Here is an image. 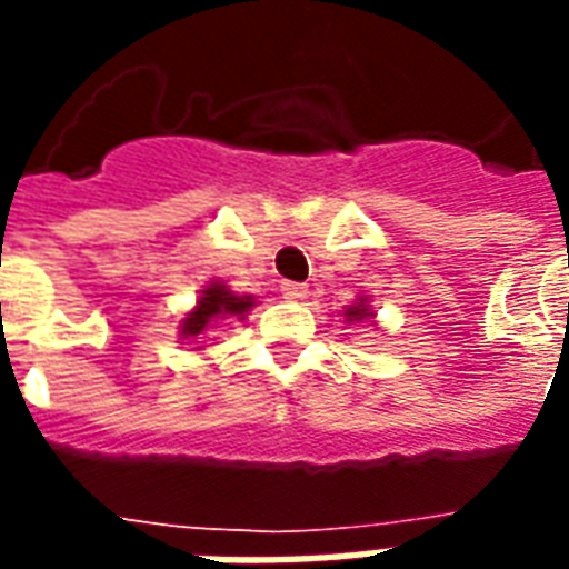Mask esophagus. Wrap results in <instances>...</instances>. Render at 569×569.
Listing matches in <instances>:
<instances>
[{
  "instance_id": "1",
  "label": "esophagus",
  "mask_w": 569,
  "mask_h": 569,
  "mask_svg": "<svg viewBox=\"0 0 569 569\" xmlns=\"http://www.w3.org/2000/svg\"><path fill=\"white\" fill-rule=\"evenodd\" d=\"M280 292H283V298H305L308 296V286L286 280V283H280Z\"/></svg>"
}]
</instances>
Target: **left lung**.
Masks as SVG:
<instances>
[{
    "mask_svg": "<svg viewBox=\"0 0 569 569\" xmlns=\"http://www.w3.org/2000/svg\"><path fill=\"white\" fill-rule=\"evenodd\" d=\"M347 320H366L369 317V310H366V305H353L350 310H345Z\"/></svg>",
    "mask_w": 569,
    "mask_h": 569,
    "instance_id": "8db88e82",
    "label": "left lung"
}]
</instances>
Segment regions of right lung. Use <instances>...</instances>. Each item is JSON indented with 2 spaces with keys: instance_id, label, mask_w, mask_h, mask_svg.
I'll return each instance as SVG.
<instances>
[{
  "instance_id": "obj_1",
  "label": "right lung",
  "mask_w": 569,
  "mask_h": 569,
  "mask_svg": "<svg viewBox=\"0 0 569 569\" xmlns=\"http://www.w3.org/2000/svg\"><path fill=\"white\" fill-rule=\"evenodd\" d=\"M249 308H252V298L234 296V292H228L224 286H210V289L203 292V298L198 301V310H194L186 320V326H182V332L194 338V335H200L207 329V322H210L212 317H243Z\"/></svg>"
}]
</instances>
